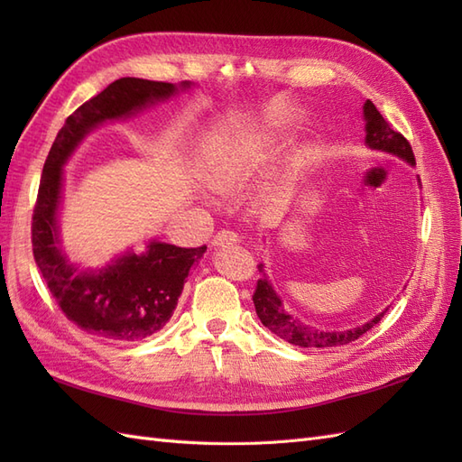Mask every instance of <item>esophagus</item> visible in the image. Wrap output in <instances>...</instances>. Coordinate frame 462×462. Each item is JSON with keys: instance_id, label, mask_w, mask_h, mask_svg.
<instances>
[{"instance_id": "esophagus-1", "label": "esophagus", "mask_w": 462, "mask_h": 462, "mask_svg": "<svg viewBox=\"0 0 462 462\" xmlns=\"http://www.w3.org/2000/svg\"><path fill=\"white\" fill-rule=\"evenodd\" d=\"M236 241H239V236H236V233H233L229 229H223V231H217L214 235L212 245L214 246H227V245H235Z\"/></svg>"}]
</instances>
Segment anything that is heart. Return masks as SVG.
Returning <instances> with one entry per match:
<instances>
[{
	"label": "heart",
	"instance_id": "heart-1",
	"mask_svg": "<svg viewBox=\"0 0 462 462\" xmlns=\"http://www.w3.org/2000/svg\"><path fill=\"white\" fill-rule=\"evenodd\" d=\"M263 160L265 146L254 136L223 146L209 163V185L219 192L241 189L260 171Z\"/></svg>",
	"mask_w": 462,
	"mask_h": 462
}]
</instances>
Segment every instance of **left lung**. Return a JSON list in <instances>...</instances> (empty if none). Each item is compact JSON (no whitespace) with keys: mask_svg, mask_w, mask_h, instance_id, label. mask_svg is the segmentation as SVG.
<instances>
[{"mask_svg":"<svg viewBox=\"0 0 462 462\" xmlns=\"http://www.w3.org/2000/svg\"><path fill=\"white\" fill-rule=\"evenodd\" d=\"M365 117H366V144L370 148L395 153V156L407 160L412 165L416 163L411 143L399 131L391 127L389 121L382 117L380 111L375 109V106L370 100H366L365 104ZM258 272H262V265H258ZM253 300H254L260 321L272 333H275L277 337H282L291 345L309 346V348H328V346H339V345L351 343L358 339L362 333L370 331L375 324H380L383 314L387 312L385 309L382 314H377L374 319L366 321L365 326L355 328V329L321 331L318 328L306 326L300 319L287 314V310L282 304V299L275 295V291L272 289V285L268 283V279L265 277L258 279Z\"/></svg>","mask_w":462,"mask_h":462,"instance_id":"left-lung-1","label":"left lung"}]
</instances>
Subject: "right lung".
<instances>
[{"label": "right lung", "mask_w": 462, "mask_h": 462, "mask_svg": "<svg viewBox=\"0 0 462 462\" xmlns=\"http://www.w3.org/2000/svg\"><path fill=\"white\" fill-rule=\"evenodd\" d=\"M189 87V82L180 85ZM171 82L123 77L75 109L46 158L32 214V254L60 309L77 328L107 341H141L160 331L177 306L192 263L204 250L150 243L144 254H127L100 272H79L58 243L55 212L61 165L90 129L106 119L131 116L175 92Z\"/></svg>", "instance_id": "obj_1"}]
</instances>
